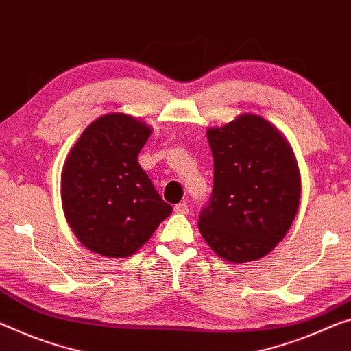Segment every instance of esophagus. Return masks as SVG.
<instances>
[{
  "label": "esophagus",
  "instance_id": "1",
  "mask_svg": "<svg viewBox=\"0 0 351 351\" xmlns=\"http://www.w3.org/2000/svg\"><path fill=\"white\" fill-rule=\"evenodd\" d=\"M174 212L179 213V215H186V213H188V206H186L185 202L177 204V206L174 207Z\"/></svg>",
  "mask_w": 351,
  "mask_h": 351
}]
</instances>
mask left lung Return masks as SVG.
<instances>
[{
    "label": "left lung",
    "mask_w": 351,
    "mask_h": 351,
    "mask_svg": "<svg viewBox=\"0 0 351 351\" xmlns=\"http://www.w3.org/2000/svg\"><path fill=\"white\" fill-rule=\"evenodd\" d=\"M207 138L213 191L197 228L224 261L262 258L284 239L298 212L301 180L292 147L256 114L208 128Z\"/></svg>",
    "instance_id": "8db88e82"
}]
</instances>
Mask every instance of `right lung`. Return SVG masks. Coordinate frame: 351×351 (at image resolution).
<instances>
[{"instance_id": "add662e5", "label": "right lung", "mask_w": 351, "mask_h": 351, "mask_svg": "<svg viewBox=\"0 0 351 351\" xmlns=\"http://www.w3.org/2000/svg\"><path fill=\"white\" fill-rule=\"evenodd\" d=\"M152 128L122 112L95 119L64 163L62 208L77 239L105 257H130L172 213L138 163Z\"/></svg>"}]
</instances>
